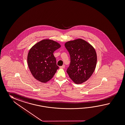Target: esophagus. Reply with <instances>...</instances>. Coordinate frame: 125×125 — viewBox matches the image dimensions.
<instances>
[{
    "label": "esophagus",
    "instance_id": "34e87169",
    "mask_svg": "<svg viewBox=\"0 0 125 125\" xmlns=\"http://www.w3.org/2000/svg\"><path fill=\"white\" fill-rule=\"evenodd\" d=\"M64 67H65V65H63L62 66H60V68L61 69H63V68H64Z\"/></svg>",
    "mask_w": 125,
    "mask_h": 125
}]
</instances>
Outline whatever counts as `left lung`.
Instances as JSON below:
<instances>
[{
	"label": "left lung",
	"mask_w": 125,
	"mask_h": 125,
	"mask_svg": "<svg viewBox=\"0 0 125 125\" xmlns=\"http://www.w3.org/2000/svg\"><path fill=\"white\" fill-rule=\"evenodd\" d=\"M64 45L70 57L67 73L75 83L84 82L91 76L96 68L97 57L94 48L81 39L69 41Z\"/></svg>",
	"instance_id": "obj_1"
}]
</instances>
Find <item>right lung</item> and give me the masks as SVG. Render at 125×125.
<instances>
[{
  "label": "right lung",
  "mask_w": 125,
  "mask_h": 125,
  "mask_svg": "<svg viewBox=\"0 0 125 125\" xmlns=\"http://www.w3.org/2000/svg\"><path fill=\"white\" fill-rule=\"evenodd\" d=\"M60 47L57 42L46 39L37 43L31 48L28 53V65L36 79L46 83L53 78L59 69L53 53Z\"/></svg>",
  "instance_id": "right-lung-1"
}]
</instances>
